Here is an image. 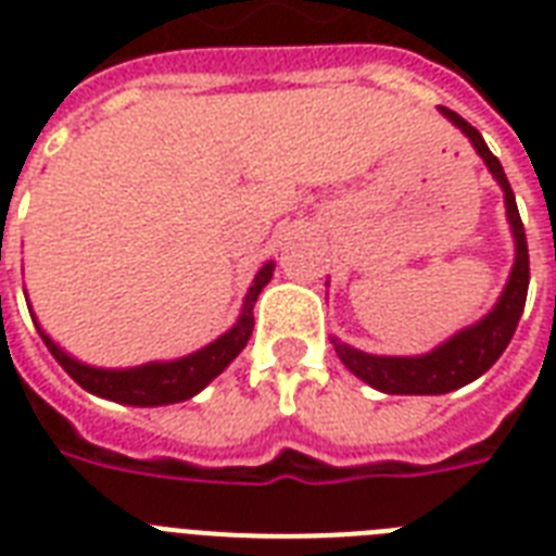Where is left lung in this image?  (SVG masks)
I'll return each instance as SVG.
<instances>
[{"label":"left lung","instance_id":"8db88e82","mask_svg":"<svg viewBox=\"0 0 556 556\" xmlns=\"http://www.w3.org/2000/svg\"><path fill=\"white\" fill-rule=\"evenodd\" d=\"M439 112L447 117L450 124L458 126L465 138L473 143L476 155L484 161V167L491 169V176L496 178V185L505 192V213H508L510 233H514V244H517V256H514V268L510 277L502 288L500 300L491 312L484 314L482 320L467 326V329L456 331L453 338L444 340L441 346H435L427 355L415 357H389V355H369L361 349L349 346L343 340L331 338V346L338 352L352 375L375 387L378 392L387 395H444L453 389L465 387L470 380L482 378L484 371L491 369L500 355L508 349L517 323L522 317L528 296V242L526 227L519 218L517 199L508 185V176L502 169L500 159L488 150V143L479 135V129L467 124L465 117L456 115L453 109L439 106Z\"/></svg>","mask_w":556,"mask_h":556}]
</instances>
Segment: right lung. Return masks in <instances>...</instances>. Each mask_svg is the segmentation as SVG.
<instances>
[{"instance_id":"obj_1","label":"right lung","mask_w":556,"mask_h":556,"mask_svg":"<svg viewBox=\"0 0 556 556\" xmlns=\"http://www.w3.org/2000/svg\"><path fill=\"white\" fill-rule=\"evenodd\" d=\"M274 277V262H265L260 274L253 277L248 294H244L242 314L230 329L207 343L192 355L176 357V361H152V364L129 366V369H103V366H89L72 357L68 352L56 346L54 340L48 338L42 326L34 317L39 338L48 346V352L54 355V361L80 383L86 392L106 401H117V404L129 406H164V404H178L187 397L199 395L201 389L207 387L210 380L218 378L227 366L233 364L236 355L248 346L253 331V303L262 294V288L268 286ZM30 312V305H28Z\"/></svg>"}]
</instances>
